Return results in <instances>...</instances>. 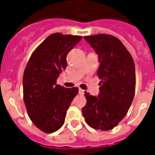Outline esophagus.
Here are the masks:
<instances>
[{"label":"esophagus","mask_w":155,"mask_h":155,"mask_svg":"<svg viewBox=\"0 0 155 155\" xmlns=\"http://www.w3.org/2000/svg\"><path fill=\"white\" fill-rule=\"evenodd\" d=\"M79 94H81V95H83L84 94V90H82L81 88H79Z\"/></svg>","instance_id":"34e87169"}]
</instances>
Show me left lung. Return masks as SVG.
<instances>
[{"instance_id":"obj_1","label":"left lung","mask_w":155,"mask_h":155,"mask_svg":"<svg viewBox=\"0 0 155 155\" xmlns=\"http://www.w3.org/2000/svg\"><path fill=\"white\" fill-rule=\"evenodd\" d=\"M99 57L100 94L84 92L86 104L82 108L85 122L95 130H110L116 126L130 109L135 91V67L131 54L113 35L84 36Z\"/></svg>"}]
</instances>
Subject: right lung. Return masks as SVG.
Returning <instances> with one entry per match:
<instances>
[{
  "instance_id": "add662e5",
  "label": "right lung",
  "mask_w": 155,
  "mask_h": 155,
  "mask_svg": "<svg viewBox=\"0 0 155 155\" xmlns=\"http://www.w3.org/2000/svg\"><path fill=\"white\" fill-rule=\"evenodd\" d=\"M82 37L54 33L32 53L23 74V96L30 119L45 133H53L64 123L66 111L77 87L56 84L67 66L66 56Z\"/></svg>"
}]
</instances>
